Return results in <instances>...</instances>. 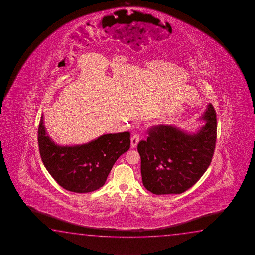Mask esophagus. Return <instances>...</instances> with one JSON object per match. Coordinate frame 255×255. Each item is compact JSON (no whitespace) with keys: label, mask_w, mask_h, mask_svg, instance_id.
<instances>
[{"label":"esophagus","mask_w":255,"mask_h":255,"mask_svg":"<svg viewBox=\"0 0 255 255\" xmlns=\"http://www.w3.org/2000/svg\"><path fill=\"white\" fill-rule=\"evenodd\" d=\"M138 142H139V137L137 135H133L130 139V146L132 148L137 147Z\"/></svg>","instance_id":"obj_1"}]
</instances>
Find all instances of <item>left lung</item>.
Masks as SVG:
<instances>
[{"label":"left lung","mask_w":255,"mask_h":255,"mask_svg":"<svg viewBox=\"0 0 255 255\" xmlns=\"http://www.w3.org/2000/svg\"><path fill=\"white\" fill-rule=\"evenodd\" d=\"M205 125L188 134L176 126L159 125L137 144L144 188L155 195L181 194L196 184L210 166L217 139V115L209 104Z\"/></svg>","instance_id":"8db88e82"}]
</instances>
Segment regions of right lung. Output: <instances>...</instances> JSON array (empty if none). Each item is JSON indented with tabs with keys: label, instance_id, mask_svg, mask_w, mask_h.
<instances>
[{
	"label": "right lung",
	"instance_id": "1",
	"mask_svg": "<svg viewBox=\"0 0 255 255\" xmlns=\"http://www.w3.org/2000/svg\"><path fill=\"white\" fill-rule=\"evenodd\" d=\"M37 133L41 159L49 174L62 188L81 194L103 187L117 159L130 145L126 131L105 134L88 144L60 146L47 135L43 115Z\"/></svg>",
	"mask_w": 255,
	"mask_h": 255
}]
</instances>
